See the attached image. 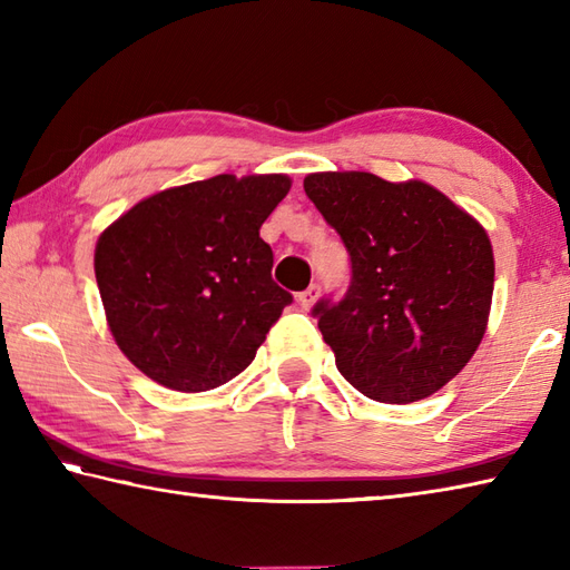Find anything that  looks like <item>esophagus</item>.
Wrapping results in <instances>:
<instances>
[{
  "instance_id": "obj_1",
  "label": "esophagus",
  "mask_w": 570,
  "mask_h": 570,
  "mask_svg": "<svg viewBox=\"0 0 570 570\" xmlns=\"http://www.w3.org/2000/svg\"><path fill=\"white\" fill-rule=\"evenodd\" d=\"M316 296H318V286L311 284V286L306 288V292H301V294L296 296V301H298L301 308L308 311L313 304H316Z\"/></svg>"
}]
</instances>
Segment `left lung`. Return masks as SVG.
Returning <instances> with one entry per match:
<instances>
[{
  "label": "left lung",
  "instance_id": "obj_1",
  "mask_svg": "<svg viewBox=\"0 0 570 570\" xmlns=\"http://www.w3.org/2000/svg\"><path fill=\"white\" fill-rule=\"evenodd\" d=\"M350 254L341 301L313 306L343 377L370 399L411 404L451 382L485 335L494 257L475 217L423 180L367 171L304 178Z\"/></svg>",
  "mask_w": 570,
  "mask_h": 570
}]
</instances>
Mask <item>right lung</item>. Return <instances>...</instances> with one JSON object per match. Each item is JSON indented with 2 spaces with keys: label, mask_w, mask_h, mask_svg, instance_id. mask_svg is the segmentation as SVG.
Here are the masks:
<instances>
[{
  "label": "right lung",
  "mask_w": 570,
  "mask_h": 570,
  "mask_svg": "<svg viewBox=\"0 0 570 570\" xmlns=\"http://www.w3.org/2000/svg\"><path fill=\"white\" fill-rule=\"evenodd\" d=\"M292 188L284 174H220L144 198L105 229L95 278L127 360L176 392L245 370L294 296L272 278L259 227Z\"/></svg>",
  "instance_id": "1"
}]
</instances>
